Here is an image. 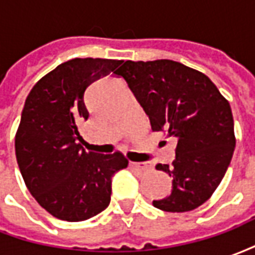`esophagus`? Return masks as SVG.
<instances>
[{
  "label": "esophagus",
  "mask_w": 255,
  "mask_h": 255,
  "mask_svg": "<svg viewBox=\"0 0 255 255\" xmlns=\"http://www.w3.org/2000/svg\"><path fill=\"white\" fill-rule=\"evenodd\" d=\"M131 166H133V168H136V169L142 172L151 169V165H150L149 162H131Z\"/></svg>",
  "instance_id": "esophagus-1"
}]
</instances>
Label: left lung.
I'll list each match as a JSON object with an SVG mask.
<instances>
[{
	"mask_svg": "<svg viewBox=\"0 0 255 255\" xmlns=\"http://www.w3.org/2000/svg\"><path fill=\"white\" fill-rule=\"evenodd\" d=\"M115 73L127 82L151 129L177 139L172 165H155L173 180L171 195L153 201L154 208L182 213L201 206L219 187L234 154L230 102L205 73L172 60H128Z\"/></svg>",
	"mask_w": 255,
	"mask_h": 255,
	"instance_id": "left-lung-1",
	"label": "left lung"
}]
</instances>
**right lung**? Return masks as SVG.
I'll return each mask as SVG.
<instances>
[{"instance_id": "obj_1", "label": "right lung", "mask_w": 255, "mask_h": 255, "mask_svg": "<svg viewBox=\"0 0 255 255\" xmlns=\"http://www.w3.org/2000/svg\"><path fill=\"white\" fill-rule=\"evenodd\" d=\"M123 61L73 58L32 87L14 138L16 160L31 195L65 221L91 219L111 202L112 176L127 168L120 151H86L79 123L89 119L84 91Z\"/></svg>"}]
</instances>
